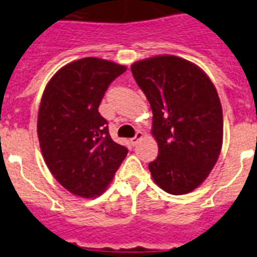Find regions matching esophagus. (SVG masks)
<instances>
[{
    "mask_svg": "<svg viewBox=\"0 0 257 257\" xmlns=\"http://www.w3.org/2000/svg\"><path fill=\"white\" fill-rule=\"evenodd\" d=\"M143 136H144V134H143L142 131H138V133H136V135L130 139V143L134 145V147H135V145L138 144V142H139V140L142 139Z\"/></svg>",
    "mask_w": 257,
    "mask_h": 257,
    "instance_id": "obj_1",
    "label": "esophagus"
}]
</instances>
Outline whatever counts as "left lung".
Segmentation results:
<instances>
[{
  "label": "left lung",
  "mask_w": 257,
  "mask_h": 257,
  "mask_svg": "<svg viewBox=\"0 0 257 257\" xmlns=\"http://www.w3.org/2000/svg\"><path fill=\"white\" fill-rule=\"evenodd\" d=\"M153 112L158 156L149 171L170 194H185L208 176L222 144V109L210 78L190 61L163 55L131 65Z\"/></svg>",
  "instance_id": "1"
}]
</instances>
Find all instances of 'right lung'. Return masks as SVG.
<instances>
[{
	"instance_id": "1",
	"label": "right lung",
	"mask_w": 257,
	"mask_h": 257,
	"mask_svg": "<svg viewBox=\"0 0 257 257\" xmlns=\"http://www.w3.org/2000/svg\"><path fill=\"white\" fill-rule=\"evenodd\" d=\"M124 70L103 59H79L45 88L37 121L41 152L54 178L76 196L101 194L128 152L113 142L99 113L109 85Z\"/></svg>"
}]
</instances>
